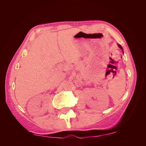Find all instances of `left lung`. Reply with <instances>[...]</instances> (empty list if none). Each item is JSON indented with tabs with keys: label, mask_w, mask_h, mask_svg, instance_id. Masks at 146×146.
<instances>
[{
	"label": "left lung",
	"mask_w": 146,
	"mask_h": 146,
	"mask_svg": "<svg viewBox=\"0 0 146 146\" xmlns=\"http://www.w3.org/2000/svg\"><path fill=\"white\" fill-rule=\"evenodd\" d=\"M118 46H119V48H121V50H123V48H122V46H121L120 44H118Z\"/></svg>",
	"instance_id": "left-lung-1"
}]
</instances>
